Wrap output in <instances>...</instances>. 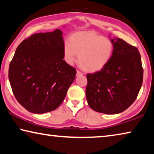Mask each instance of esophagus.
Instances as JSON below:
<instances>
[{"label": "esophagus", "instance_id": "obj_1", "mask_svg": "<svg viewBox=\"0 0 154 154\" xmlns=\"http://www.w3.org/2000/svg\"><path fill=\"white\" fill-rule=\"evenodd\" d=\"M83 75V72H80V71H77V77H78V76H81V75Z\"/></svg>", "mask_w": 154, "mask_h": 154}]
</instances>
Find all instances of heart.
<instances>
[{
    "instance_id": "b5f03b06",
    "label": "heart",
    "mask_w": 154,
    "mask_h": 154,
    "mask_svg": "<svg viewBox=\"0 0 154 154\" xmlns=\"http://www.w3.org/2000/svg\"><path fill=\"white\" fill-rule=\"evenodd\" d=\"M114 43L111 39L92 31L79 32L65 42L63 55L65 62L72 65L77 60L85 71L96 72L105 68L114 53Z\"/></svg>"
}]
</instances>
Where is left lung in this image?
Instances as JSON below:
<instances>
[{
    "instance_id": "left-lung-1",
    "label": "left lung",
    "mask_w": 154,
    "mask_h": 154,
    "mask_svg": "<svg viewBox=\"0 0 154 154\" xmlns=\"http://www.w3.org/2000/svg\"><path fill=\"white\" fill-rule=\"evenodd\" d=\"M114 43L113 57L106 66L87 74L88 105L105 114L123 112L134 102L143 83V69L138 49L122 38Z\"/></svg>"
}]
</instances>
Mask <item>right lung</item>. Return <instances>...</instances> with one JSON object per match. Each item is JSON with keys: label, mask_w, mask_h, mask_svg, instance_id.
<instances>
[{"label": "right lung", "mask_w": 154, "mask_h": 154, "mask_svg": "<svg viewBox=\"0 0 154 154\" xmlns=\"http://www.w3.org/2000/svg\"><path fill=\"white\" fill-rule=\"evenodd\" d=\"M62 32L36 33L21 43L10 62L9 79L21 105L33 113L55 110L75 79L76 69L65 62Z\"/></svg>", "instance_id": "add662e5"}]
</instances>
